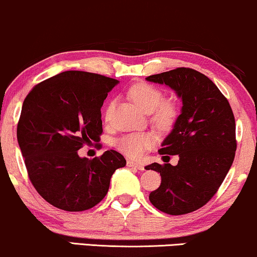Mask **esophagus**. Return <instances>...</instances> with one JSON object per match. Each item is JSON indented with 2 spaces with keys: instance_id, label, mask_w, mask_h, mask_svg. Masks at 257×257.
I'll return each mask as SVG.
<instances>
[{
  "instance_id": "esophagus-1",
  "label": "esophagus",
  "mask_w": 257,
  "mask_h": 257,
  "mask_svg": "<svg viewBox=\"0 0 257 257\" xmlns=\"http://www.w3.org/2000/svg\"><path fill=\"white\" fill-rule=\"evenodd\" d=\"M126 166L135 168V170H139V171H144L145 170L144 165L139 164V162H135V161H131V160H128V162H126Z\"/></svg>"
}]
</instances>
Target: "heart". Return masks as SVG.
I'll list each match as a JSON object with an SVG mask.
<instances>
[{
    "label": "heart",
    "mask_w": 257,
    "mask_h": 257,
    "mask_svg": "<svg viewBox=\"0 0 257 257\" xmlns=\"http://www.w3.org/2000/svg\"><path fill=\"white\" fill-rule=\"evenodd\" d=\"M129 96L133 102L139 106L142 111L151 113L154 111L152 121L161 128H167L173 124L177 117V106L173 102L164 100V95L158 87L151 85V84L139 83L135 84L129 90ZM115 102L109 103L106 106L104 117L106 121L111 116ZM155 144V138L148 133H141V134H128L122 136L117 140L116 146L122 153L131 158H141L146 151L151 149Z\"/></svg>",
    "instance_id": "b5f03b06"
}]
</instances>
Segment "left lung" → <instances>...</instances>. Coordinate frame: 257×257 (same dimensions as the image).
<instances>
[{
    "instance_id": "left-lung-1",
    "label": "left lung",
    "mask_w": 257,
    "mask_h": 257,
    "mask_svg": "<svg viewBox=\"0 0 257 257\" xmlns=\"http://www.w3.org/2000/svg\"><path fill=\"white\" fill-rule=\"evenodd\" d=\"M171 87L183 102L160 154L178 155V165L146 166L158 172L161 185L149 200L168 215H185L215 196L231 167L236 152L235 117L228 99L205 74L179 67L146 78ZM170 159V158H168Z\"/></svg>"
}]
</instances>
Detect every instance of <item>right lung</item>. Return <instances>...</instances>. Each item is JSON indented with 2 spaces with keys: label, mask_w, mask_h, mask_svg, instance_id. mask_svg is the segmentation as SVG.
Masks as SVG:
<instances>
[{
  "label": "right lung",
  "mask_w": 257,
  "mask_h": 257,
  "mask_svg": "<svg viewBox=\"0 0 257 257\" xmlns=\"http://www.w3.org/2000/svg\"><path fill=\"white\" fill-rule=\"evenodd\" d=\"M118 80L65 71L35 85L22 105L18 142L29 179L45 200L58 209L77 212L99 203L110 179L126 161L118 152L100 158H80L83 145L102 134V108Z\"/></svg>",
  "instance_id": "add662e5"
}]
</instances>
